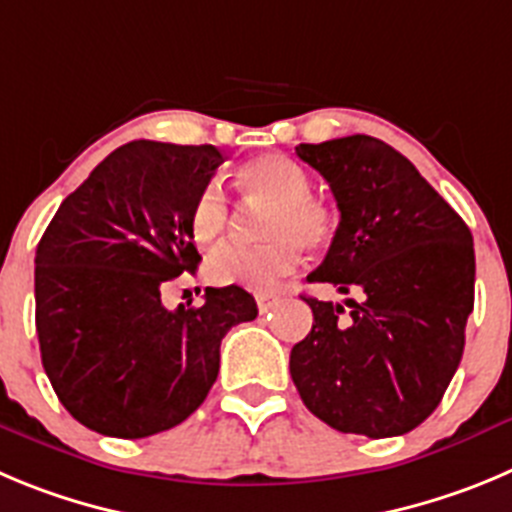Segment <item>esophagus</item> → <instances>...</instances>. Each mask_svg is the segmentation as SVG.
I'll use <instances>...</instances> for the list:
<instances>
[{
  "label": "esophagus",
  "instance_id": "esophagus-1",
  "mask_svg": "<svg viewBox=\"0 0 512 512\" xmlns=\"http://www.w3.org/2000/svg\"><path fill=\"white\" fill-rule=\"evenodd\" d=\"M255 300H257V310H260V313H267V310H272L275 305H278V295H270V293L255 295Z\"/></svg>",
  "mask_w": 512,
  "mask_h": 512
}]
</instances>
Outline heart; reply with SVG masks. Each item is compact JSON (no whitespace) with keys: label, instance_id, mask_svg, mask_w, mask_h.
I'll list each match as a JSON object with an SVG mask.
<instances>
[{"label":"heart","instance_id":"heart-1","mask_svg":"<svg viewBox=\"0 0 512 512\" xmlns=\"http://www.w3.org/2000/svg\"><path fill=\"white\" fill-rule=\"evenodd\" d=\"M245 197L272 204L265 222L267 245H229L207 262V278L214 285H237L252 293H270L303 262V246L326 247L336 234L338 219L331 207L310 197L313 181L308 171L285 154H262L237 171ZM229 204L224 189L209 181L191 204L189 229L202 247L217 245L227 232Z\"/></svg>","mask_w":512,"mask_h":512}]
</instances>
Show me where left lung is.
Returning a JSON list of instances; mask_svg holds the SVG:
<instances>
[{"instance_id":"1","label":"left lung","mask_w":512,"mask_h":512,"mask_svg":"<svg viewBox=\"0 0 512 512\" xmlns=\"http://www.w3.org/2000/svg\"><path fill=\"white\" fill-rule=\"evenodd\" d=\"M331 186L338 222L308 275L361 300L303 298L313 328L290 351L305 407L328 427L371 439L412 432L439 407L475 305V247L460 214L407 156L379 138L300 143Z\"/></svg>"}]
</instances>
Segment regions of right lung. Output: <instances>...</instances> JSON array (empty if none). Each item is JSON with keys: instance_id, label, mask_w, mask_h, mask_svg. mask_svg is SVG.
Here are the masks:
<instances>
[{"instance_id": "obj_1", "label": "right lung", "mask_w": 512, "mask_h": 512, "mask_svg": "<svg viewBox=\"0 0 512 512\" xmlns=\"http://www.w3.org/2000/svg\"><path fill=\"white\" fill-rule=\"evenodd\" d=\"M217 148L131 141L105 156L47 224L35 255L42 366L62 407L98 434L141 439L184 422L219 374V346L257 303L237 285L164 308L161 290L202 262L191 204Z\"/></svg>"}]
</instances>
